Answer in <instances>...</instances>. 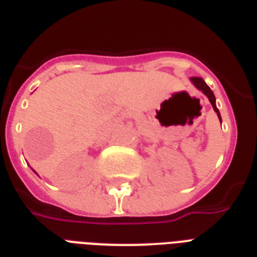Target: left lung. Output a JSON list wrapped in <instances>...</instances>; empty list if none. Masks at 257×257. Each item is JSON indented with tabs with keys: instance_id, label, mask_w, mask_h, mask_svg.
<instances>
[{
	"instance_id": "8db88e82",
	"label": "left lung",
	"mask_w": 257,
	"mask_h": 257,
	"mask_svg": "<svg viewBox=\"0 0 257 257\" xmlns=\"http://www.w3.org/2000/svg\"><path fill=\"white\" fill-rule=\"evenodd\" d=\"M191 81H192V84L196 86V88L199 89V90H201V92H203L204 94L208 97V100H209V102L212 104V108H213V110L217 113V117H219L220 122H221V116H220L219 109H217V106H216L215 94H213V92L211 90V88H209V86L205 84V81H204L201 77H191Z\"/></svg>"
}]
</instances>
